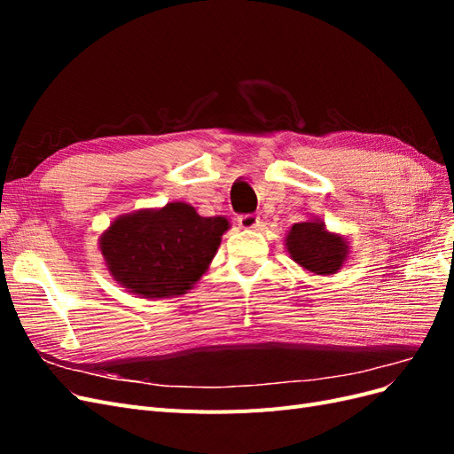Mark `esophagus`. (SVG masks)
Instances as JSON below:
<instances>
[{
    "label": "esophagus",
    "mask_w": 454,
    "mask_h": 454,
    "mask_svg": "<svg viewBox=\"0 0 454 454\" xmlns=\"http://www.w3.org/2000/svg\"><path fill=\"white\" fill-rule=\"evenodd\" d=\"M237 223H239L240 229L252 231V229H257V227H259L261 219H259V215H255V214H244V215H239Z\"/></svg>",
    "instance_id": "34e87169"
}]
</instances>
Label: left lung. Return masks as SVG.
Returning <instances> with one entry per match:
<instances>
[{"label": "left lung", "instance_id": "obj_1", "mask_svg": "<svg viewBox=\"0 0 454 454\" xmlns=\"http://www.w3.org/2000/svg\"><path fill=\"white\" fill-rule=\"evenodd\" d=\"M284 242L295 263L316 277L337 274L350 257L348 239L329 231L325 223L316 217L294 223Z\"/></svg>", "mask_w": 454, "mask_h": 454}]
</instances>
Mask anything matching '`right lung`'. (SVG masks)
Wrapping results in <instances>:
<instances>
[{"label": "right lung", "instance_id": "right-lung-1", "mask_svg": "<svg viewBox=\"0 0 454 454\" xmlns=\"http://www.w3.org/2000/svg\"><path fill=\"white\" fill-rule=\"evenodd\" d=\"M231 223L174 200L119 215L98 240L104 263L127 292L144 299L184 295L208 270Z\"/></svg>", "mask_w": 454, "mask_h": 454}]
</instances>
